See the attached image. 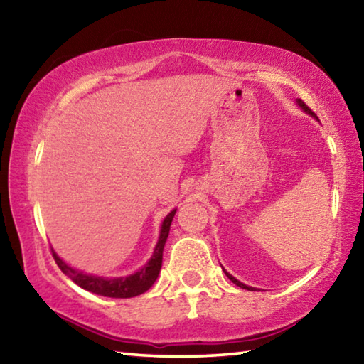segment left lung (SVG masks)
Masks as SVG:
<instances>
[{
  "label": "left lung",
  "mask_w": 364,
  "mask_h": 364,
  "mask_svg": "<svg viewBox=\"0 0 364 364\" xmlns=\"http://www.w3.org/2000/svg\"><path fill=\"white\" fill-rule=\"evenodd\" d=\"M295 102H297V106L301 109V110H304V112L305 114H308V115H311V117H315V119H318V117L315 115V112H311V109L310 107H308L306 106V104L304 102V101H301V100H295ZM225 271V274L228 276V279H230V281H232L234 282V284H236V286H239V287H242V289H247V291H257V289L255 287H252V286H245L244 284V282H241V281H237L236 278H234V276H231L230 273H228V271L226 269H223Z\"/></svg>",
  "instance_id": "8db88e82"
}]
</instances>
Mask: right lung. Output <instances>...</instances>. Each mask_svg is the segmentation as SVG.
<instances>
[{
  "instance_id": "add662e5",
  "label": "right lung",
  "mask_w": 364,
  "mask_h": 364,
  "mask_svg": "<svg viewBox=\"0 0 364 364\" xmlns=\"http://www.w3.org/2000/svg\"><path fill=\"white\" fill-rule=\"evenodd\" d=\"M176 213V208H173L167 217L164 218L162 226H160L159 241L156 244L149 262L143 264L138 271H134L133 274L128 276H119V278H102V276L88 274L83 271L72 268L70 264H67L63 258H60L56 252L53 250V257L56 260L58 267L63 269V273L69 276V278L75 282L85 291H90L102 297H112V299H130L136 297V295L144 294L149 291L151 286L156 282L157 276L162 268V255H164V245L167 242L170 225L173 221V217Z\"/></svg>"
}]
</instances>
